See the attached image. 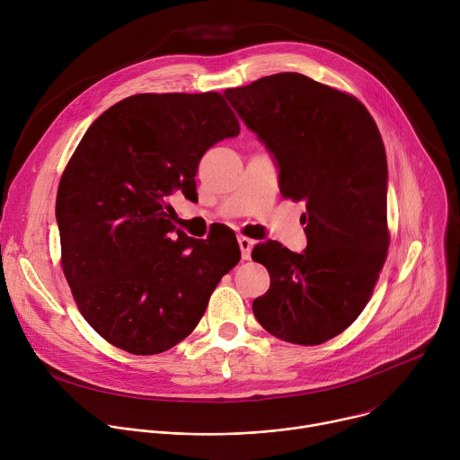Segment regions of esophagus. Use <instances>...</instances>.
<instances>
[{
    "instance_id": "obj_1",
    "label": "esophagus",
    "mask_w": 460,
    "mask_h": 460,
    "mask_svg": "<svg viewBox=\"0 0 460 460\" xmlns=\"http://www.w3.org/2000/svg\"><path fill=\"white\" fill-rule=\"evenodd\" d=\"M238 245H240V251H242V258L243 260H249L251 258V249L254 245V242L247 236H238Z\"/></svg>"
}]
</instances>
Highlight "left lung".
Instances as JSON below:
<instances>
[{
  "label": "left lung",
  "instance_id": "obj_1",
  "mask_svg": "<svg viewBox=\"0 0 460 460\" xmlns=\"http://www.w3.org/2000/svg\"><path fill=\"white\" fill-rule=\"evenodd\" d=\"M224 96L273 155L282 196L305 202L304 252L273 240L252 249L271 277L252 313L280 341L322 344L357 320L385 261L387 162L378 127L355 96L298 73Z\"/></svg>",
  "mask_w": 460,
  "mask_h": 460
}]
</instances>
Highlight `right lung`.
Here are the masks:
<instances>
[{
	"instance_id": "right-lung-1",
	"label": "right lung",
	"mask_w": 460,
	"mask_h": 460,
	"mask_svg": "<svg viewBox=\"0 0 460 460\" xmlns=\"http://www.w3.org/2000/svg\"><path fill=\"white\" fill-rule=\"evenodd\" d=\"M240 125L218 93L135 94L87 128L63 171L61 266L80 313L112 346L156 355L181 342L240 260L236 236L194 240L169 199H196L208 149Z\"/></svg>"
}]
</instances>
